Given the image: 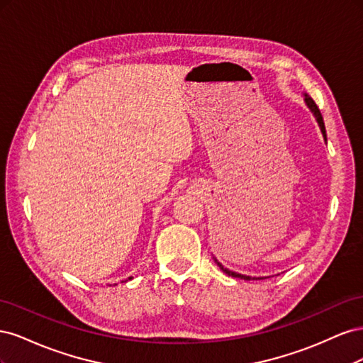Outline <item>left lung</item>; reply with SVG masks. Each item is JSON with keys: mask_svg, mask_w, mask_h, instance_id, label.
Masks as SVG:
<instances>
[{"mask_svg": "<svg viewBox=\"0 0 363 363\" xmlns=\"http://www.w3.org/2000/svg\"><path fill=\"white\" fill-rule=\"evenodd\" d=\"M304 101H306V104H307V107L311 108V112L313 113V116H315V119H316V123H318V125H320V128H321V133H323V136H324V139L327 140V135H325V125H324V119H323V115H321V112H320V108H318V106H316V103L312 100V98L307 95V94H304ZM215 262H216V265L221 268L227 276H232V277H238V279H244V280H260V279H257V277H250V276H244V274H238V272H233V271H230V269H227V268H224L221 263H219L216 259H215Z\"/></svg>", "mask_w": 363, "mask_h": 363, "instance_id": "left-lung-1", "label": "left lung"}]
</instances>
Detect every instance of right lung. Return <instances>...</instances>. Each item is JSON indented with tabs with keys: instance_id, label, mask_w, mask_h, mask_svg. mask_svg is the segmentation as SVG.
Wrapping results in <instances>:
<instances>
[{
	"instance_id": "obj_1",
	"label": "right lung",
	"mask_w": 363,
	"mask_h": 363,
	"mask_svg": "<svg viewBox=\"0 0 363 363\" xmlns=\"http://www.w3.org/2000/svg\"><path fill=\"white\" fill-rule=\"evenodd\" d=\"M130 279H131V277H128V280H130Z\"/></svg>"
}]
</instances>
